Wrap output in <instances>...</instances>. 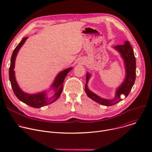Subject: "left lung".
Wrapping results in <instances>:
<instances>
[{
	"label": "left lung",
	"instance_id": "left-lung-1",
	"mask_svg": "<svg viewBox=\"0 0 152 152\" xmlns=\"http://www.w3.org/2000/svg\"><path fill=\"white\" fill-rule=\"evenodd\" d=\"M120 54L124 61L125 69V76L122 83L116 88L115 97L113 99H106L101 97L91 91L88 86V81L91 77V74L86 73V85L85 91L89 98L103 106H111L116 104L122 100L123 96L126 97L135 80L136 76V61L133 49L128 40H126L124 45H117L113 47Z\"/></svg>",
	"mask_w": 152,
	"mask_h": 152
}]
</instances>
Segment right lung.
<instances>
[{
	"label": "right lung",
	"instance_id": "right-lung-1",
	"mask_svg": "<svg viewBox=\"0 0 152 152\" xmlns=\"http://www.w3.org/2000/svg\"><path fill=\"white\" fill-rule=\"evenodd\" d=\"M27 38L28 36L23 37L19 44L16 46L12 53L11 59L10 67L9 70L10 80L11 82V86L15 95L21 102L30 107L34 108H40L55 102L59 98L63 91L64 80L67 74L72 70L73 68L71 67L60 72L56 77L54 82H53L52 85H50L48 90H45L42 92L35 94H28L24 92L20 88L17 82L14 68L16 57L19 52V50L24 45ZM51 90H53L52 92L53 95L49 97L47 94Z\"/></svg>",
	"mask_w": 152,
	"mask_h": 152
}]
</instances>
